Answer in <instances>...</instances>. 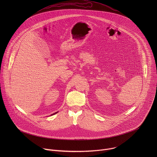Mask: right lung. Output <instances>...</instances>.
<instances>
[{
	"label": "right lung",
	"mask_w": 157,
	"mask_h": 157,
	"mask_svg": "<svg viewBox=\"0 0 157 157\" xmlns=\"http://www.w3.org/2000/svg\"><path fill=\"white\" fill-rule=\"evenodd\" d=\"M56 113H58V112H56V113H54V114H52L51 116H53V115H54V114H56Z\"/></svg>",
	"instance_id": "right-lung-1"
}]
</instances>
